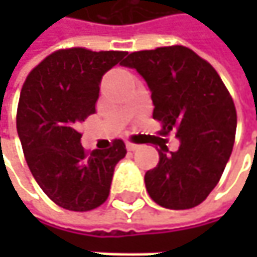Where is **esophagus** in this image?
<instances>
[{"instance_id": "obj_1", "label": "esophagus", "mask_w": 257, "mask_h": 257, "mask_svg": "<svg viewBox=\"0 0 257 257\" xmlns=\"http://www.w3.org/2000/svg\"><path fill=\"white\" fill-rule=\"evenodd\" d=\"M126 149H128L129 152H135L137 149H140V146L138 144H134V143H126Z\"/></svg>"}]
</instances>
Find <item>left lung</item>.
<instances>
[{
  "label": "left lung",
  "instance_id": "1",
  "mask_svg": "<svg viewBox=\"0 0 257 257\" xmlns=\"http://www.w3.org/2000/svg\"><path fill=\"white\" fill-rule=\"evenodd\" d=\"M146 80L161 134L176 131L180 147L159 150V164L146 173L150 198L161 207L186 210L216 187L229 161L236 111L216 70L183 46L134 52L122 62Z\"/></svg>",
  "mask_w": 257,
  "mask_h": 257
}]
</instances>
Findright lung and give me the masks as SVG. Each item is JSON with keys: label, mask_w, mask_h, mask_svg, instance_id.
<instances>
[{"label": "right lung", "mask_w": 257, "mask_h": 257, "mask_svg": "<svg viewBox=\"0 0 257 257\" xmlns=\"http://www.w3.org/2000/svg\"><path fill=\"white\" fill-rule=\"evenodd\" d=\"M126 52L65 49L49 55L26 77L18 107V134L32 176L59 207L89 211L110 193L116 164L126 147L84 152L77 125L95 113L102 76Z\"/></svg>", "instance_id": "1"}]
</instances>
